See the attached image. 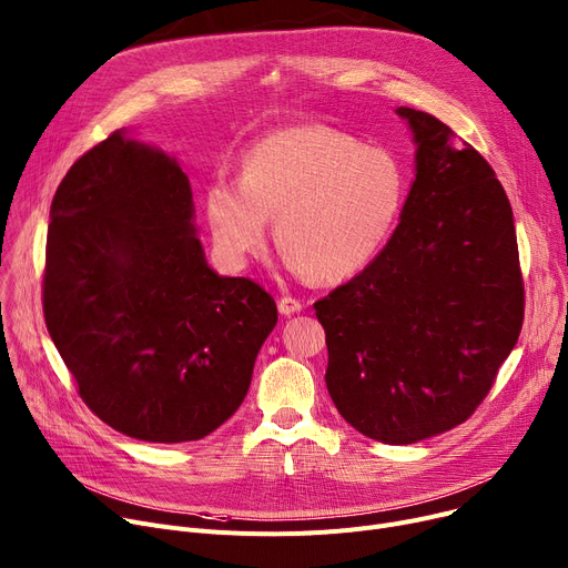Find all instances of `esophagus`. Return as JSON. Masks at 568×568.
Listing matches in <instances>:
<instances>
[{
    "instance_id": "34e87169",
    "label": "esophagus",
    "mask_w": 568,
    "mask_h": 568,
    "mask_svg": "<svg viewBox=\"0 0 568 568\" xmlns=\"http://www.w3.org/2000/svg\"><path fill=\"white\" fill-rule=\"evenodd\" d=\"M301 308V301L298 298H292V296H283L281 301H278V313L281 315H294V313H298Z\"/></svg>"
}]
</instances>
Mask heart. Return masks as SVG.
<instances>
[{
	"label": "heart",
	"instance_id": "obj_1",
	"mask_svg": "<svg viewBox=\"0 0 568 568\" xmlns=\"http://www.w3.org/2000/svg\"><path fill=\"white\" fill-rule=\"evenodd\" d=\"M404 203L406 173L393 153L326 125H301L260 139L240 182H210L205 216L231 267H244L264 248L274 219L290 272L335 283L361 274L384 251Z\"/></svg>",
	"mask_w": 568,
	"mask_h": 568
}]
</instances>
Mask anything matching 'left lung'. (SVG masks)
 <instances>
[{
    "label": "left lung",
    "mask_w": 568,
    "mask_h": 568,
    "mask_svg": "<svg viewBox=\"0 0 568 568\" xmlns=\"http://www.w3.org/2000/svg\"><path fill=\"white\" fill-rule=\"evenodd\" d=\"M415 180L386 248L315 304L326 388L363 436L410 445L468 420L523 326L509 199L496 171L432 113L397 106Z\"/></svg>",
    "instance_id": "left-lung-1"
}]
</instances>
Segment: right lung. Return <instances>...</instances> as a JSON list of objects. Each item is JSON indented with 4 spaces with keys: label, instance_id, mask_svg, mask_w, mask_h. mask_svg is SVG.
<instances>
[{
    "label": "right lung",
    "instance_id": "obj_1",
    "mask_svg": "<svg viewBox=\"0 0 568 568\" xmlns=\"http://www.w3.org/2000/svg\"><path fill=\"white\" fill-rule=\"evenodd\" d=\"M194 214L178 160L128 130L70 166L50 210L52 343L98 418L148 443L229 420L278 322L257 283L210 267Z\"/></svg>",
    "mask_w": 568,
    "mask_h": 568
}]
</instances>
